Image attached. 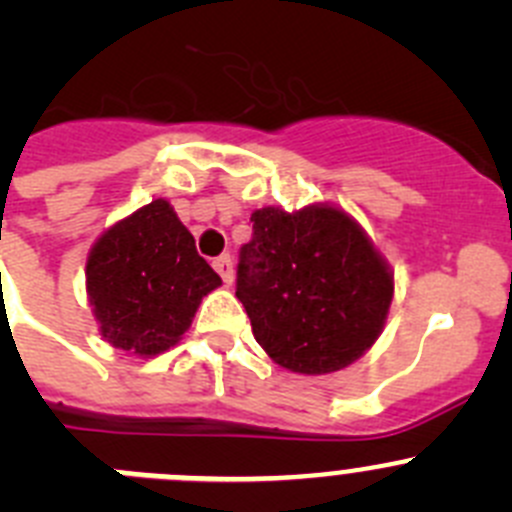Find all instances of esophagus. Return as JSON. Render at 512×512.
I'll return each instance as SVG.
<instances>
[{
  "instance_id": "1",
  "label": "esophagus",
  "mask_w": 512,
  "mask_h": 512,
  "mask_svg": "<svg viewBox=\"0 0 512 512\" xmlns=\"http://www.w3.org/2000/svg\"><path fill=\"white\" fill-rule=\"evenodd\" d=\"M214 270L219 272V275H222V280L227 285H232V280H234V267H232V257L229 255H222V257H217V260H214Z\"/></svg>"
}]
</instances>
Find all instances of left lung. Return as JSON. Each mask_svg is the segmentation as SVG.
Returning <instances> with one entry per match:
<instances>
[{
  "label": "left lung",
  "instance_id": "left-lung-1",
  "mask_svg": "<svg viewBox=\"0 0 512 512\" xmlns=\"http://www.w3.org/2000/svg\"><path fill=\"white\" fill-rule=\"evenodd\" d=\"M237 298L267 356L295 374H331L364 356L389 315L394 275L343 209L252 212Z\"/></svg>",
  "mask_w": 512,
  "mask_h": 512
}]
</instances>
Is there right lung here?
Wrapping results in <instances>:
<instances>
[{
    "instance_id": "add662e5",
    "label": "right lung",
    "mask_w": 512,
    "mask_h": 512,
    "mask_svg": "<svg viewBox=\"0 0 512 512\" xmlns=\"http://www.w3.org/2000/svg\"><path fill=\"white\" fill-rule=\"evenodd\" d=\"M100 333L111 346L156 356L174 346L222 278L166 199H154L100 234L85 265Z\"/></svg>"
}]
</instances>
